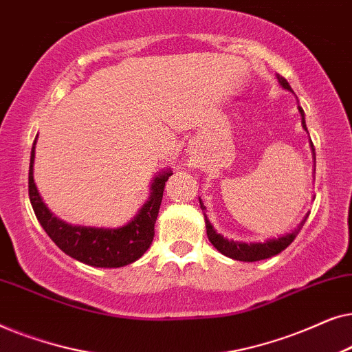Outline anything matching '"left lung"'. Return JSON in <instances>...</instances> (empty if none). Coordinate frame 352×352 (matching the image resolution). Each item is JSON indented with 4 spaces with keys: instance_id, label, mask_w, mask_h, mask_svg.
<instances>
[{
    "instance_id": "8db88e82",
    "label": "left lung",
    "mask_w": 352,
    "mask_h": 352,
    "mask_svg": "<svg viewBox=\"0 0 352 352\" xmlns=\"http://www.w3.org/2000/svg\"><path fill=\"white\" fill-rule=\"evenodd\" d=\"M277 80H278V83H280L283 89H287V91H290V93H293L292 86L288 85V81L283 78V76L277 75ZM298 109H300V113H301L302 128H305L307 131L306 122H305V112H302L301 107H298ZM311 147H312V152H314V146H312V142H311ZM200 208H201V211L206 210L205 205L201 204V200H200ZM306 218H307V216H306ZM306 218L302 219V223L298 226L295 230H292V232L282 235V237H278V239H269L263 243L261 242L245 243V242H235V240L224 239L223 235L218 234L213 229V226L210 224V221H208V218H206V214H205V223H206V235H208V240L211 242V245H213V247L218 250L219 253H223L224 256L237 259V261L253 263V261H261V259H267L271 256H276V254L283 252V250H285L288 245H290L293 240L296 239V235L300 234L301 228L306 223Z\"/></svg>"
}]
</instances>
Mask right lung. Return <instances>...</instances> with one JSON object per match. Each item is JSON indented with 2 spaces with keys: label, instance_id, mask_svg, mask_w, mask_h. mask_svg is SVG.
I'll return each mask as SVG.
<instances>
[{
  "label": "right lung",
  "instance_id": "add662e5",
  "mask_svg": "<svg viewBox=\"0 0 352 352\" xmlns=\"http://www.w3.org/2000/svg\"><path fill=\"white\" fill-rule=\"evenodd\" d=\"M35 142L32 147L30 170H28V195L38 221L52 242L70 258L94 267H122L141 258L151 247L155 235L153 228L160 211L165 182L173 175L171 170L155 176L151 187V197L139 210L136 218L129 221L126 226L117 229L74 226L56 218L38 194L33 181Z\"/></svg>",
  "mask_w": 352,
  "mask_h": 352
}]
</instances>
